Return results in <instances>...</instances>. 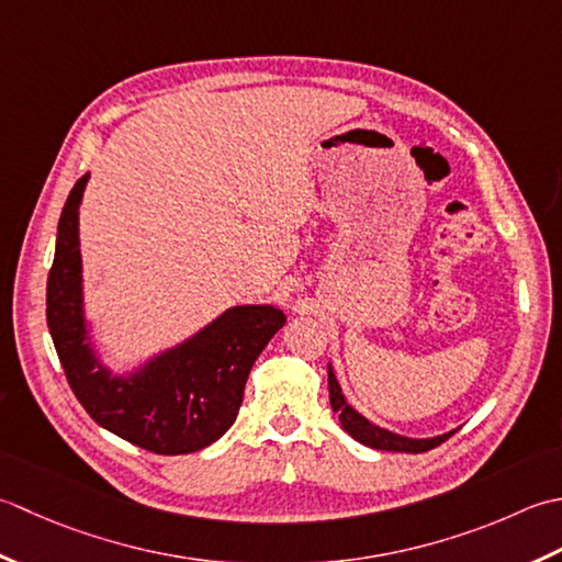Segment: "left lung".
I'll return each instance as SVG.
<instances>
[{"instance_id":"obj_1","label":"left lung","mask_w":562,"mask_h":562,"mask_svg":"<svg viewBox=\"0 0 562 562\" xmlns=\"http://www.w3.org/2000/svg\"><path fill=\"white\" fill-rule=\"evenodd\" d=\"M327 381H329V405L331 409L339 415L341 429H345L351 439H357L363 446H371V449L378 451H400V453H425L429 449H437L439 443H443L446 439L451 437V431L439 434V437H427V439H412V437H403V434H395L385 427L373 425L371 419H366L359 409H353L345 393H341V385L335 375V369L331 363L327 366Z\"/></svg>"}]
</instances>
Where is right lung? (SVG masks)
Returning <instances> with one entry per match:
<instances>
[{
    "instance_id": "1",
    "label": "right lung",
    "mask_w": 562,
    "mask_h": 562,
    "mask_svg": "<svg viewBox=\"0 0 562 562\" xmlns=\"http://www.w3.org/2000/svg\"><path fill=\"white\" fill-rule=\"evenodd\" d=\"M89 175L77 181L57 223L48 273V329L72 393L99 427L145 451H201L233 427L247 375L285 315L271 303L233 305L175 347L113 371L87 317L79 205Z\"/></svg>"
}]
</instances>
